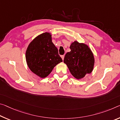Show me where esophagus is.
I'll return each instance as SVG.
<instances>
[{"instance_id": "1", "label": "esophagus", "mask_w": 120, "mask_h": 120, "mask_svg": "<svg viewBox=\"0 0 120 120\" xmlns=\"http://www.w3.org/2000/svg\"><path fill=\"white\" fill-rule=\"evenodd\" d=\"M61 58H62V60H64V56H61Z\"/></svg>"}]
</instances>
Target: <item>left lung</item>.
I'll return each mask as SVG.
<instances>
[{
	"label": "left lung",
	"mask_w": 120,
	"mask_h": 120,
	"mask_svg": "<svg viewBox=\"0 0 120 120\" xmlns=\"http://www.w3.org/2000/svg\"><path fill=\"white\" fill-rule=\"evenodd\" d=\"M70 49V52L64 56V62L74 77L81 79L92 71L94 64V54L87 45L77 41L72 43Z\"/></svg>",
	"instance_id": "obj_1"
}]
</instances>
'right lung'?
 <instances>
[{
    "label": "right lung",
    "mask_w": 120,
    "mask_h": 120,
    "mask_svg": "<svg viewBox=\"0 0 120 120\" xmlns=\"http://www.w3.org/2000/svg\"><path fill=\"white\" fill-rule=\"evenodd\" d=\"M26 59L30 70L41 78L50 74L56 64L62 61L58 50L52 41V36L45 33L37 36L29 44Z\"/></svg>",
    "instance_id": "right-lung-1"
}]
</instances>
